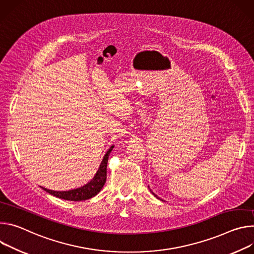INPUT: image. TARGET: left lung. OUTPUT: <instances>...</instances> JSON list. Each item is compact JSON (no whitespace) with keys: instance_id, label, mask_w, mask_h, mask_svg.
I'll use <instances>...</instances> for the list:
<instances>
[{"instance_id":"1","label":"left lung","mask_w":254,"mask_h":254,"mask_svg":"<svg viewBox=\"0 0 254 254\" xmlns=\"http://www.w3.org/2000/svg\"><path fill=\"white\" fill-rule=\"evenodd\" d=\"M154 195H155V194H154ZM155 196H156V198H157V195H155Z\"/></svg>"}]
</instances>
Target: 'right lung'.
Wrapping results in <instances>:
<instances>
[{
    "mask_svg": "<svg viewBox=\"0 0 254 254\" xmlns=\"http://www.w3.org/2000/svg\"><path fill=\"white\" fill-rule=\"evenodd\" d=\"M114 148V146H111L110 149L107 151V153L105 154L101 165L99 167V170L95 176V178L87 185H84L81 188L78 189H74L71 190H65V191H56V190H47L45 188H42L44 190H46L47 192H49L50 194L58 196L60 199H64V200H67V201H74V202H78V201H84L93 198L104 187L105 183H106V179H107V163H108V158L110 155V152L112 151V149Z\"/></svg>",
    "mask_w": 254,
    "mask_h": 254,
    "instance_id": "add662e5",
    "label": "right lung"
}]
</instances>
